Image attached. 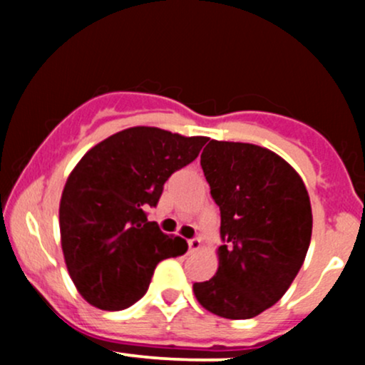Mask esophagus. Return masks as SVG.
<instances>
[{"label": "esophagus", "mask_w": 365, "mask_h": 365, "mask_svg": "<svg viewBox=\"0 0 365 365\" xmlns=\"http://www.w3.org/2000/svg\"><path fill=\"white\" fill-rule=\"evenodd\" d=\"M200 245H202V242H200L199 237H194V238H190V240H188V250H190V252H195V250H199Z\"/></svg>", "instance_id": "obj_1"}]
</instances>
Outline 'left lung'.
Masks as SVG:
<instances>
[{
    "mask_svg": "<svg viewBox=\"0 0 365 365\" xmlns=\"http://www.w3.org/2000/svg\"><path fill=\"white\" fill-rule=\"evenodd\" d=\"M200 166L220 207V267L194 283L199 304L226 319H250L290 288L312 235L302 178L273 150L211 140Z\"/></svg>",
    "mask_w": 365,
    "mask_h": 365,
    "instance_id": "left-lung-1",
    "label": "left lung"
}]
</instances>
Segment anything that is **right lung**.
<instances>
[{
  "mask_svg": "<svg viewBox=\"0 0 365 365\" xmlns=\"http://www.w3.org/2000/svg\"><path fill=\"white\" fill-rule=\"evenodd\" d=\"M206 142L133 127L99 142L75 166L60 202L61 249L91 305L123 311L145 295L163 259L187 252V242L163 233L144 209L158 206L166 180Z\"/></svg>",
  "mask_w": 365,
  "mask_h": 365,
  "instance_id": "add662e5",
  "label": "right lung"
}]
</instances>
